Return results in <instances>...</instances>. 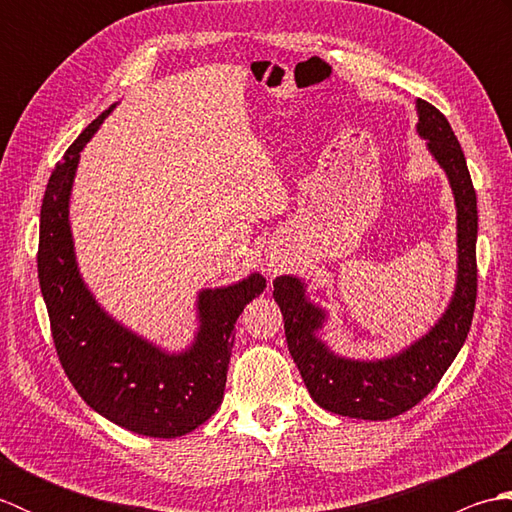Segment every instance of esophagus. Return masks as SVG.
I'll list each match as a JSON object with an SVG mask.
<instances>
[{"label": "esophagus", "mask_w": 512, "mask_h": 512, "mask_svg": "<svg viewBox=\"0 0 512 512\" xmlns=\"http://www.w3.org/2000/svg\"><path fill=\"white\" fill-rule=\"evenodd\" d=\"M270 270V273H277V268H268Z\"/></svg>", "instance_id": "esophagus-1"}]
</instances>
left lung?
Here are the masks:
<instances>
[{
  "label": "left lung",
  "instance_id": "1",
  "mask_svg": "<svg viewBox=\"0 0 512 512\" xmlns=\"http://www.w3.org/2000/svg\"><path fill=\"white\" fill-rule=\"evenodd\" d=\"M418 132L447 171L458 206V286L436 328L409 350L385 361L365 363L334 356L314 332L325 314L306 299L297 277H277L273 297L284 314L288 350L319 407L339 416L389 420L409 411L440 383L471 330L477 299V198L464 151L447 118L418 99Z\"/></svg>",
  "mask_w": 512,
  "mask_h": 512
}]
</instances>
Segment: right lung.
<instances>
[{
  "label": "right lung",
  "mask_w": 512,
  "mask_h": 512,
  "mask_svg": "<svg viewBox=\"0 0 512 512\" xmlns=\"http://www.w3.org/2000/svg\"><path fill=\"white\" fill-rule=\"evenodd\" d=\"M103 112L54 167L41 204L37 270L52 341L79 396L118 427L149 438H178L209 420L224 398L235 321L266 288L262 275L202 290L200 332L191 350L169 356L138 339L96 306L76 270L68 202L79 151Z\"/></svg>",
  "instance_id": "obj_1"
}]
</instances>
